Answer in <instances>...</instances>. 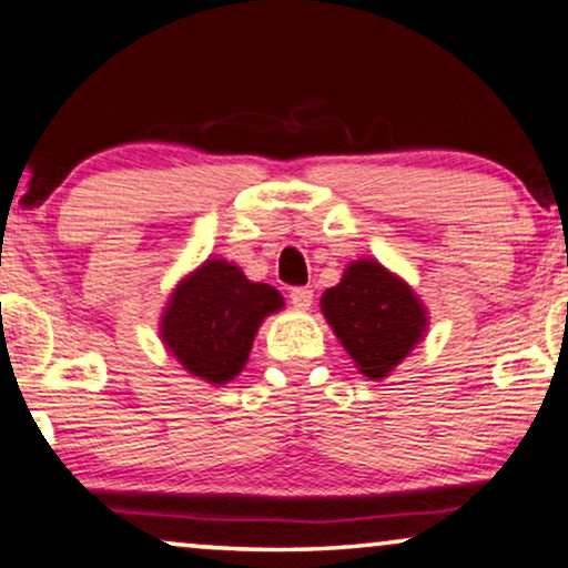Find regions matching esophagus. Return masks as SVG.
<instances>
[{
	"label": "esophagus",
	"mask_w": 568,
	"mask_h": 568,
	"mask_svg": "<svg viewBox=\"0 0 568 568\" xmlns=\"http://www.w3.org/2000/svg\"><path fill=\"white\" fill-rule=\"evenodd\" d=\"M311 301H314V291L311 287H293L291 291V303L295 308H308Z\"/></svg>",
	"instance_id": "1"
}]
</instances>
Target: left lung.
I'll list each match as a JSON object with an SVG mask.
<instances>
[{"label":"left lung","instance_id":"left-lung-1","mask_svg":"<svg viewBox=\"0 0 568 568\" xmlns=\"http://www.w3.org/2000/svg\"><path fill=\"white\" fill-rule=\"evenodd\" d=\"M322 311L357 371L371 381L386 378L427 332L422 301L375 260L353 262L339 285L324 291Z\"/></svg>","mask_w":568,"mask_h":568}]
</instances>
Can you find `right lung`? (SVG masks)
<instances>
[{"label": "right lung", "instance_id": "right-lung-1", "mask_svg": "<svg viewBox=\"0 0 568 568\" xmlns=\"http://www.w3.org/2000/svg\"><path fill=\"white\" fill-rule=\"evenodd\" d=\"M281 308L273 285L246 281L226 260H205L174 287L159 332L190 375L221 386L242 373L260 324Z\"/></svg>", "mask_w": 568, "mask_h": 568}]
</instances>
